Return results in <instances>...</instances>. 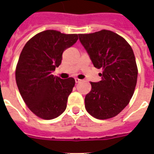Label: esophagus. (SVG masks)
<instances>
[{
  "label": "esophagus",
  "instance_id": "1",
  "mask_svg": "<svg viewBox=\"0 0 154 154\" xmlns=\"http://www.w3.org/2000/svg\"><path fill=\"white\" fill-rule=\"evenodd\" d=\"M81 81H82V80L79 79V78H77V77L75 78V82H76V83H78V82H80Z\"/></svg>",
  "mask_w": 154,
  "mask_h": 154
}]
</instances>
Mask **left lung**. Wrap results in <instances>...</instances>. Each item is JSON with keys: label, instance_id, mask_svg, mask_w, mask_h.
I'll return each instance as SVG.
<instances>
[{"label": "left lung", "instance_id": "8db88e82", "mask_svg": "<svg viewBox=\"0 0 154 154\" xmlns=\"http://www.w3.org/2000/svg\"><path fill=\"white\" fill-rule=\"evenodd\" d=\"M94 67L101 69L102 80L90 82L91 91L85 98V109L97 119L117 116L130 101L137 80V66L129 44L120 35L102 29L79 34Z\"/></svg>", "mask_w": 154, "mask_h": 154}]
</instances>
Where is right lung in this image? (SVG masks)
<instances>
[{
	"mask_svg": "<svg viewBox=\"0 0 154 154\" xmlns=\"http://www.w3.org/2000/svg\"><path fill=\"white\" fill-rule=\"evenodd\" d=\"M77 40V34L45 30L29 40L20 53L16 82L28 108L40 118L53 119L66 109L75 80L61 79L52 72L60 65L63 52Z\"/></svg>",
	"mask_w": 154,
	"mask_h": 154,
	"instance_id": "1",
	"label": "right lung"
}]
</instances>
